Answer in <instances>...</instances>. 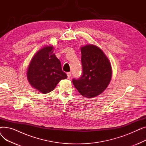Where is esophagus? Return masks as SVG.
Wrapping results in <instances>:
<instances>
[{
    "instance_id": "34e87169",
    "label": "esophagus",
    "mask_w": 146,
    "mask_h": 146,
    "mask_svg": "<svg viewBox=\"0 0 146 146\" xmlns=\"http://www.w3.org/2000/svg\"><path fill=\"white\" fill-rule=\"evenodd\" d=\"M67 78H68V79H70V78H71V76H72L71 73H70V72L67 73Z\"/></svg>"
}]
</instances>
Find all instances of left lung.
<instances>
[{"label": "left lung", "instance_id": "1", "mask_svg": "<svg viewBox=\"0 0 146 146\" xmlns=\"http://www.w3.org/2000/svg\"><path fill=\"white\" fill-rule=\"evenodd\" d=\"M83 74L73 79L74 87L86 98L96 97L109 85L112 78V67L109 59L102 50L93 44L80 48Z\"/></svg>", "mask_w": 146, "mask_h": 146}]
</instances>
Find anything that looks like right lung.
I'll use <instances>...</instances> for the list:
<instances>
[{
  "mask_svg": "<svg viewBox=\"0 0 146 146\" xmlns=\"http://www.w3.org/2000/svg\"><path fill=\"white\" fill-rule=\"evenodd\" d=\"M54 48L52 45H46L38 51L27 69L31 86L44 94L53 90L61 80L67 78L62 71L60 61L53 53Z\"/></svg>",
  "mask_w": 146,
  "mask_h": 146,
  "instance_id": "obj_1",
  "label": "right lung"
}]
</instances>
